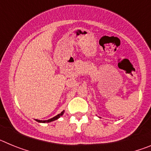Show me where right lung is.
<instances>
[{
  "label": "right lung",
  "instance_id": "add662e5",
  "mask_svg": "<svg viewBox=\"0 0 151 151\" xmlns=\"http://www.w3.org/2000/svg\"><path fill=\"white\" fill-rule=\"evenodd\" d=\"M64 110H63L62 112H61L60 113H59L58 115L55 116L54 117H53V118L50 119H47V120H39V119H35V121H37V122H41V123H45V122H53V121L54 120H57V119H59L60 117L61 116H63V114L64 113Z\"/></svg>",
  "mask_w": 151,
  "mask_h": 151
}]
</instances>
